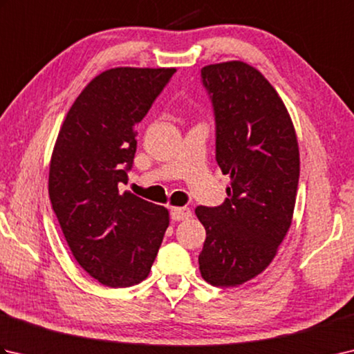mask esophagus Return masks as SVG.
Here are the masks:
<instances>
[{"label": "esophagus", "instance_id": "1", "mask_svg": "<svg viewBox=\"0 0 354 354\" xmlns=\"http://www.w3.org/2000/svg\"><path fill=\"white\" fill-rule=\"evenodd\" d=\"M170 216L173 221H185L192 217V209L189 207H173L170 209Z\"/></svg>", "mask_w": 354, "mask_h": 354}]
</instances>
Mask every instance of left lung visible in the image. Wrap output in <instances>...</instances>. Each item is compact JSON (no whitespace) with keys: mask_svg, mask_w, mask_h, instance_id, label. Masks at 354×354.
Segmentation results:
<instances>
[{"mask_svg":"<svg viewBox=\"0 0 354 354\" xmlns=\"http://www.w3.org/2000/svg\"><path fill=\"white\" fill-rule=\"evenodd\" d=\"M201 76L214 109L216 161L231 185L222 205L196 208L207 231L199 270L209 284L234 288L270 265L290 228L298 141L281 97L254 66L213 64Z\"/></svg>","mask_w":354,"mask_h":354,"instance_id":"left-lung-1","label":"left lung"}]
</instances>
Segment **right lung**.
Returning <instances> with one entry per match:
<instances>
[{
	"label": "right lung",
	"instance_id": "right-lung-1",
	"mask_svg": "<svg viewBox=\"0 0 354 354\" xmlns=\"http://www.w3.org/2000/svg\"><path fill=\"white\" fill-rule=\"evenodd\" d=\"M175 68L118 66L95 76L66 114L53 149L48 194L84 270L109 288L149 275L169 227L167 208L131 192L137 126Z\"/></svg>",
	"mask_w": 354,
	"mask_h": 354
}]
</instances>
